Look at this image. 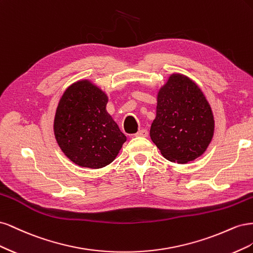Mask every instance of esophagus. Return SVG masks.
Here are the masks:
<instances>
[{"instance_id": "34e87169", "label": "esophagus", "mask_w": 253, "mask_h": 253, "mask_svg": "<svg viewBox=\"0 0 253 253\" xmlns=\"http://www.w3.org/2000/svg\"><path fill=\"white\" fill-rule=\"evenodd\" d=\"M148 135H149V133H148L147 129H140L139 132H137L135 134L136 137H148Z\"/></svg>"}]
</instances>
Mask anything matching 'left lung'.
<instances>
[{"mask_svg": "<svg viewBox=\"0 0 253 253\" xmlns=\"http://www.w3.org/2000/svg\"><path fill=\"white\" fill-rule=\"evenodd\" d=\"M213 134V113L200 86L185 75H170L157 93L152 141L166 159L187 164L204 154Z\"/></svg>", "mask_w": 253, "mask_h": 253, "instance_id": "8db88e82", "label": "left lung"}]
</instances>
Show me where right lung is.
<instances>
[{"label":"right lung","instance_id":"add662e5","mask_svg":"<svg viewBox=\"0 0 253 253\" xmlns=\"http://www.w3.org/2000/svg\"><path fill=\"white\" fill-rule=\"evenodd\" d=\"M109 97L88 79L71 84L58 103L53 133L64 155L79 167L100 169L116 158L126 137L106 111Z\"/></svg>","mask_w":253,"mask_h":253}]
</instances>
